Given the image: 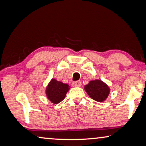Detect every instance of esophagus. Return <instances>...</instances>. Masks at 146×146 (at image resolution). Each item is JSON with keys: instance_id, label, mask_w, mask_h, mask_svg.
Returning a JSON list of instances; mask_svg holds the SVG:
<instances>
[{"instance_id": "1", "label": "esophagus", "mask_w": 146, "mask_h": 146, "mask_svg": "<svg viewBox=\"0 0 146 146\" xmlns=\"http://www.w3.org/2000/svg\"><path fill=\"white\" fill-rule=\"evenodd\" d=\"M81 85H82V83L80 81H75L73 82V86L75 87H80Z\"/></svg>"}]
</instances>
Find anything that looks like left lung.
I'll list each match as a JSON object with an SVG mask.
<instances>
[{
	"label": "left lung",
	"instance_id": "left-lung-1",
	"mask_svg": "<svg viewBox=\"0 0 146 146\" xmlns=\"http://www.w3.org/2000/svg\"><path fill=\"white\" fill-rule=\"evenodd\" d=\"M84 90L92 99L99 102H104L110 92L108 86L100 80L90 81L85 86Z\"/></svg>",
	"mask_w": 146,
	"mask_h": 146
}]
</instances>
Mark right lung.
Instances as JSON below:
<instances>
[{"label": "right lung", "mask_w": 146, "mask_h": 146, "mask_svg": "<svg viewBox=\"0 0 146 146\" xmlns=\"http://www.w3.org/2000/svg\"><path fill=\"white\" fill-rule=\"evenodd\" d=\"M69 89V85L53 78L46 88L47 98L53 104H58L64 99Z\"/></svg>", "instance_id": "right-lung-1"}]
</instances>
